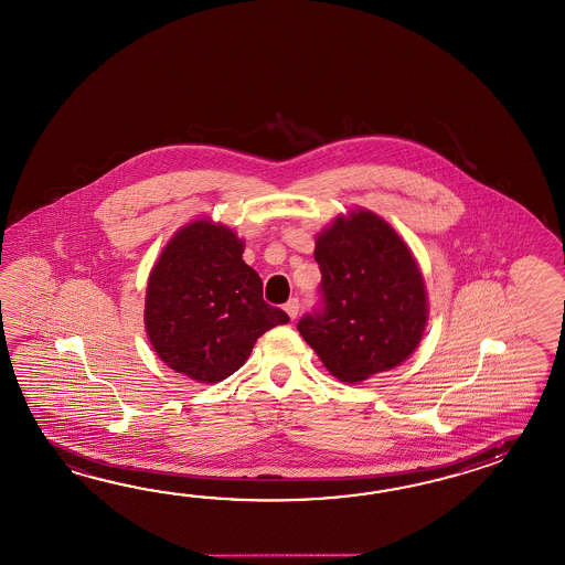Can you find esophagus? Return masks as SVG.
Here are the masks:
<instances>
[{
    "mask_svg": "<svg viewBox=\"0 0 565 565\" xmlns=\"http://www.w3.org/2000/svg\"><path fill=\"white\" fill-rule=\"evenodd\" d=\"M299 307H301L299 299H289L287 305H285V311L289 313L290 319H295V317L299 316Z\"/></svg>",
    "mask_w": 565,
    "mask_h": 565,
    "instance_id": "34e87169",
    "label": "esophagus"
}]
</instances>
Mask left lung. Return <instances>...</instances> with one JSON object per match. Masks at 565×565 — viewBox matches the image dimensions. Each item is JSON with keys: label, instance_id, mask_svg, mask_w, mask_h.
Segmentation results:
<instances>
[{"label": "left lung", "instance_id": "obj_1", "mask_svg": "<svg viewBox=\"0 0 565 565\" xmlns=\"http://www.w3.org/2000/svg\"><path fill=\"white\" fill-rule=\"evenodd\" d=\"M319 305L297 323L329 372L362 382L405 362L427 323L419 266L391 225L370 211L317 237Z\"/></svg>", "mask_w": 565, "mask_h": 565}]
</instances>
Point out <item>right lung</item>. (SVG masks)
Wrapping results in <instances>:
<instances>
[{"mask_svg": "<svg viewBox=\"0 0 565 565\" xmlns=\"http://www.w3.org/2000/svg\"><path fill=\"white\" fill-rule=\"evenodd\" d=\"M224 225H186L162 249L146 290V331L160 360L199 382L244 366L256 340L289 316L263 299V278Z\"/></svg>", "mask_w": 565, "mask_h": 565, "instance_id": "1", "label": "right lung"}]
</instances>
